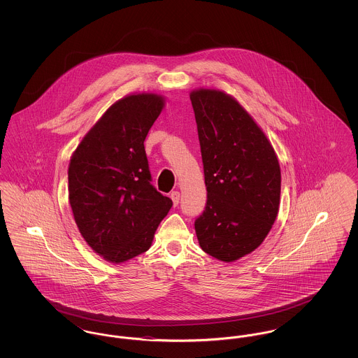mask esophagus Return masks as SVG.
<instances>
[{"instance_id":"obj_1","label":"esophagus","mask_w":358,"mask_h":358,"mask_svg":"<svg viewBox=\"0 0 358 358\" xmlns=\"http://www.w3.org/2000/svg\"><path fill=\"white\" fill-rule=\"evenodd\" d=\"M171 201H173V205L177 206L178 203H180V193H178V192H171Z\"/></svg>"}]
</instances>
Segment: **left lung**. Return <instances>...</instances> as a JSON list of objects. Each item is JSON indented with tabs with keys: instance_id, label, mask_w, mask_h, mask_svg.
Segmentation results:
<instances>
[{
	"instance_id": "obj_1",
	"label": "left lung",
	"mask_w": 358,
	"mask_h": 358,
	"mask_svg": "<svg viewBox=\"0 0 358 358\" xmlns=\"http://www.w3.org/2000/svg\"><path fill=\"white\" fill-rule=\"evenodd\" d=\"M204 165L206 206L194 222L199 244L225 263L251 254L276 220L280 166L270 139L222 90L190 91Z\"/></svg>"
}]
</instances>
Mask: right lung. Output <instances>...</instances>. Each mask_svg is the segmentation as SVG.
Returning a JSON list of instances; mask_svg holds the SVG:
<instances>
[{
  "instance_id": "right-lung-1",
  "label": "right lung",
  "mask_w": 358,
  "mask_h": 358,
  "mask_svg": "<svg viewBox=\"0 0 358 358\" xmlns=\"http://www.w3.org/2000/svg\"><path fill=\"white\" fill-rule=\"evenodd\" d=\"M165 107L154 92L111 104L71 155L69 199L85 243L110 263L146 252L171 210V199L150 184L145 138Z\"/></svg>"
}]
</instances>
